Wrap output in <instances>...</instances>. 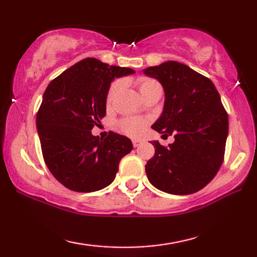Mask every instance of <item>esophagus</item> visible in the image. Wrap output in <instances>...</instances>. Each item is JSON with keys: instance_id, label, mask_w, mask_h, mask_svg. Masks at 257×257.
<instances>
[{"instance_id": "1", "label": "esophagus", "mask_w": 257, "mask_h": 257, "mask_svg": "<svg viewBox=\"0 0 257 257\" xmlns=\"http://www.w3.org/2000/svg\"><path fill=\"white\" fill-rule=\"evenodd\" d=\"M141 144H142V141H138V139H133L134 147H138Z\"/></svg>"}]
</instances>
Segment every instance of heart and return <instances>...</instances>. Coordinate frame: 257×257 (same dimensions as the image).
<instances>
[{"mask_svg": "<svg viewBox=\"0 0 257 257\" xmlns=\"http://www.w3.org/2000/svg\"><path fill=\"white\" fill-rule=\"evenodd\" d=\"M136 85L138 87L139 93H141L143 98H146L154 94H162V86L160 82L149 77H138L136 79ZM123 81L116 80L112 82L110 88L107 90L106 95V104L111 105L112 102L114 101L116 95L122 89ZM149 124V120L142 118H124L121 119L118 122V127L121 133L127 135L129 137H139L144 134L146 125Z\"/></svg>", "mask_w": 257, "mask_h": 257, "instance_id": "heart-1", "label": "heart"}]
</instances>
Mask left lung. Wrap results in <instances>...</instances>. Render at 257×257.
<instances>
[{"label":"left lung","instance_id":"obj_1","mask_svg":"<svg viewBox=\"0 0 257 257\" xmlns=\"http://www.w3.org/2000/svg\"><path fill=\"white\" fill-rule=\"evenodd\" d=\"M144 73L162 84V115L152 128L175 136L169 146L153 142L155 154L145 170L152 185L168 194L189 195L204 188L219 171L228 136V113L207 77L186 64L168 61Z\"/></svg>","mask_w":257,"mask_h":257}]
</instances>
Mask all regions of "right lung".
Segmentation results:
<instances>
[{"instance_id": "1", "label": "right lung", "mask_w": 257, "mask_h": 257, "mask_svg": "<svg viewBox=\"0 0 257 257\" xmlns=\"http://www.w3.org/2000/svg\"><path fill=\"white\" fill-rule=\"evenodd\" d=\"M134 72L87 58L47 86L36 116L37 132L47 168L68 189L105 188L114 180L120 160L132 152L129 138L110 132L102 139L90 130L105 116L111 81Z\"/></svg>"}]
</instances>
